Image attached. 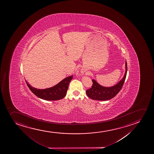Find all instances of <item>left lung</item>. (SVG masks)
<instances>
[{"mask_svg":"<svg viewBox=\"0 0 154 154\" xmlns=\"http://www.w3.org/2000/svg\"><path fill=\"white\" fill-rule=\"evenodd\" d=\"M125 68L124 76L117 84L112 87H104L100 85L95 80H92V86L91 88L86 90V95L91 99L95 100H107L113 98L121 91L125 82L127 71L126 61Z\"/></svg>","mask_w":154,"mask_h":154,"instance_id":"left-lung-1","label":"left lung"}]
</instances>
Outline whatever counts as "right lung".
<instances>
[{
  "label": "right lung",
  "instance_id": "obj_1",
  "mask_svg": "<svg viewBox=\"0 0 154 154\" xmlns=\"http://www.w3.org/2000/svg\"><path fill=\"white\" fill-rule=\"evenodd\" d=\"M72 78L73 75L68 76L62 80L55 86L43 90L33 88L28 84L27 81H26V82L27 86H28L31 92L39 98L47 100H57L62 99L65 97L67 92L69 84Z\"/></svg>",
  "mask_w": 154,
  "mask_h": 154
}]
</instances>
